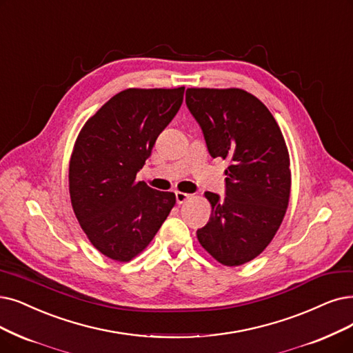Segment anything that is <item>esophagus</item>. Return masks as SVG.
<instances>
[{
	"mask_svg": "<svg viewBox=\"0 0 353 353\" xmlns=\"http://www.w3.org/2000/svg\"><path fill=\"white\" fill-rule=\"evenodd\" d=\"M175 196H176V203L178 204H184L185 201L190 200V194H185V192H181V191H176L175 192Z\"/></svg>",
	"mask_w": 353,
	"mask_h": 353,
	"instance_id": "34e87169",
	"label": "esophagus"
}]
</instances>
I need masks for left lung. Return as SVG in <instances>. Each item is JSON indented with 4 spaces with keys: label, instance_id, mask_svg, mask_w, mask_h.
<instances>
[{
    "label": "left lung",
    "instance_id": "obj_1",
    "mask_svg": "<svg viewBox=\"0 0 353 353\" xmlns=\"http://www.w3.org/2000/svg\"><path fill=\"white\" fill-rule=\"evenodd\" d=\"M185 101L208 153L230 162L224 199L204 192L211 216L196 239L221 265H243L271 243L287 213L291 169L285 139L271 111L245 90L188 88Z\"/></svg>",
    "mask_w": 353,
    "mask_h": 353
}]
</instances>
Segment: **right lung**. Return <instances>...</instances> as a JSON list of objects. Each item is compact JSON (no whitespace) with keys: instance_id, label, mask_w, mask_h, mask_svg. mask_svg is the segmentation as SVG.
Listing matches in <instances>:
<instances>
[{"instance_id":"add662e5","label":"right lung","mask_w":353,"mask_h":353,"mask_svg":"<svg viewBox=\"0 0 353 353\" xmlns=\"http://www.w3.org/2000/svg\"><path fill=\"white\" fill-rule=\"evenodd\" d=\"M185 87L128 88L87 120L69 161V195L91 245L129 262L142 253L175 205L136 174L184 100Z\"/></svg>"}]
</instances>
